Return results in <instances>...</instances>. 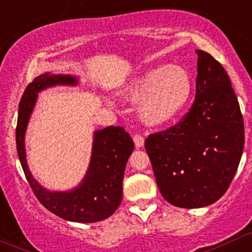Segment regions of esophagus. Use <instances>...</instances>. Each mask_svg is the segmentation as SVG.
Here are the masks:
<instances>
[{
    "mask_svg": "<svg viewBox=\"0 0 252 252\" xmlns=\"http://www.w3.org/2000/svg\"><path fill=\"white\" fill-rule=\"evenodd\" d=\"M133 142L134 144H136L137 148H142V147L144 146V138L141 136V134H134Z\"/></svg>",
    "mask_w": 252,
    "mask_h": 252,
    "instance_id": "1",
    "label": "esophagus"
}]
</instances>
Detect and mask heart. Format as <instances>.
Returning <instances> with one entry per match:
<instances>
[{
  "mask_svg": "<svg viewBox=\"0 0 252 252\" xmlns=\"http://www.w3.org/2000/svg\"><path fill=\"white\" fill-rule=\"evenodd\" d=\"M191 91L192 82L189 72L173 64L142 73L127 87L125 95L131 100H139L137 113L142 123L161 126L181 113Z\"/></svg>",
  "mask_w": 252,
  "mask_h": 252,
  "instance_id": "obj_1",
  "label": "heart"
}]
</instances>
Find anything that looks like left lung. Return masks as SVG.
I'll list each match as a JSON object with an SVG mask.
<instances>
[{"label":"left lung","instance_id":"8db88e82","mask_svg":"<svg viewBox=\"0 0 252 252\" xmlns=\"http://www.w3.org/2000/svg\"><path fill=\"white\" fill-rule=\"evenodd\" d=\"M196 96L188 115L146 139L161 196L181 208L207 207L228 190L240 163L245 132L228 73L196 50Z\"/></svg>","mask_w":252,"mask_h":252}]
</instances>
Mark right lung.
<instances>
[{
	"instance_id": "add662e5",
	"label": "right lung",
	"mask_w": 252,
	"mask_h": 252,
	"mask_svg": "<svg viewBox=\"0 0 252 252\" xmlns=\"http://www.w3.org/2000/svg\"><path fill=\"white\" fill-rule=\"evenodd\" d=\"M79 77L46 72L36 77L24 92L17 121V152L34 193L46 210L76 223H94L109 218L123 201L125 168L134 148L131 136L121 126H108L93 132L88 169L78 185L69 190L52 191L39 184L27 161L26 132L39 93L57 86L78 87Z\"/></svg>"
}]
</instances>
